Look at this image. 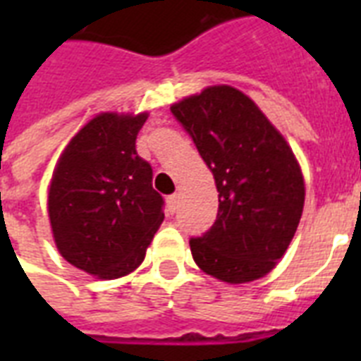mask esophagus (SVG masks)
I'll return each instance as SVG.
<instances>
[{"instance_id":"34e87169","label":"esophagus","mask_w":361,"mask_h":361,"mask_svg":"<svg viewBox=\"0 0 361 361\" xmlns=\"http://www.w3.org/2000/svg\"><path fill=\"white\" fill-rule=\"evenodd\" d=\"M166 208H169V214H176V209H178V195H170L166 198Z\"/></svg>"}]
</instances>
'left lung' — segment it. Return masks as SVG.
Wrapping results in <instances>:
<instances>
[{"instance_id": "8db88e82", "label": "left lung", "mask_w": 361, "mask_h": 361, "mask_svg": "<svg viewBox=\"0 0 361 361\" xmlns=\"http://www.w3.org/2000/svg\"><path fill=\"white\" fill-rule=\"evenodd\" d=\"M219 191L214 226L189 245L202 271L249 283L275 268L302 219L305 187L290 146L245 93L206 87L170 106Z\"/></svg>"}]
</instances>
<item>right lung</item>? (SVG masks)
I'll list each match as a JSON object with an SVG mask.
<instances>
[{
	"label": "right lung",
	"mask_w": 361,
	"mask_h": 361,
	"mask_svg": "<svg viewBox=\"0 0 361 361\" xmlns=\"http://www.w3.org/2000/svg\"><path fill=\"white\" fill-rule=\"evenodd\" d=\"M147 114L103 112L61 153L48 191V217L61 257L101 279L130 274L164 219L152 164L136 153Z\"/></svg>",
	"instance_id": "add662e5"
}]
</instances>
